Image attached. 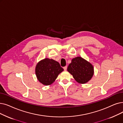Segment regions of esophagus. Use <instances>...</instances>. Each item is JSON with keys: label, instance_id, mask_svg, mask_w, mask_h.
<instances>
[{"label": "esophagus", "instance_id": "1", "mask_svg": "<svg viewBox=\"0 0 123 123\" xmlns=\"http://www.w3.org/2000/svg\"><path fill=\"white\" fill-rule=\"evenodd\" d=\"M67 66H65V67H63L64 70L65 71H66V70H67Z\"/></svg>", "mask_w": 123, "mask_h": 123}]
</instances>
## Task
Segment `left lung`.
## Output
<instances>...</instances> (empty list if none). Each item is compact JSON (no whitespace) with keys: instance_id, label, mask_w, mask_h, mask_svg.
<instances>
[{"instance_id":"8db88e82","label":"left lung","mask_w":123,"mask_h":123,"mask_svg":"<svg viewBox=\"0 0 123 123\" xmlns=\"http://www.w3.org/2000/svg\"><path fill=\"white\" fill-rule=\"evenodd\" d=\"M67 71L79 83L85 84L91 79L94 74V68L90 62L81 57L73 58Z\"/></svg>"}]
</instances>
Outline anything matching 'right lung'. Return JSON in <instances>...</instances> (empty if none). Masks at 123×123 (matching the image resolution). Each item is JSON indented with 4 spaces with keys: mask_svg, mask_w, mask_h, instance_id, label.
I'll use <instances>...</instances> for the list:
<instances>
[{
    "mask_svg": "<svg viewBox=\"0 0 123 123\" xmlns=\"http://www.w3.org/2000/svg\"><path fill=\"white\" fill-rule=\"evenodd\" d=\"M64 70L60 64L52 59L45 58L37 64L35 73L38 81L44 85L54 82L58 75Z\"/></svg>",
    "mask_w": 123,
    "mask_h": 123,
    "instance_id": "right-lung-1",
    "label": "right lung"
}]
</instances>
